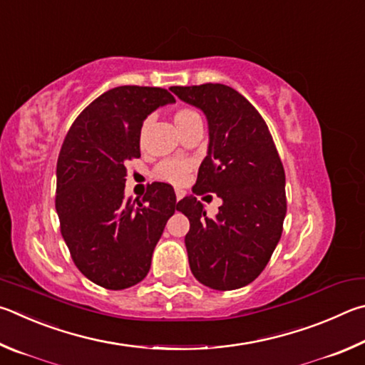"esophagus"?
<instances>
[{
    "mask_svg": "<svg viewBox=\"0 0 365 365\" xmlns=\"http://www.w3.org/2000/svg\"><path fill=\"white\" fill-rule=\"evenodd\" d=\"M175 194H176V200H181L186 192H184L182 189H175Z\"/></svg>",
    "mask_w": 365,
    "mask_h": 365,
    "instance_id": "1",
    "label": "esophagus"
}]
</instances>
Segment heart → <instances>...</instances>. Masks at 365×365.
Segmentation results:
<instances>
[{"label":"heart","instance_id":"b5f03b06","mask_svg":"<svg viewBox=\"0 0 365 365\" xmlns=\"http://www.w3.org/2000/svg\"><path fill=\"white\" fill-rule=\"evenodd\" d=\"M195 117H199V115H197L194 110H190V108H179V110L175 113V123L176 126H181L182 123H186V121L192 120ZM190 166H192V163L186 158H170L160 163L155 168V171H153V175L163 182L182 184L189 176Z\"/></svg>","mask_w":365,"mask_h":365}]
</instances>
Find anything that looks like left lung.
I'll return each instance as SVG.
<instances>
[{"label":"left lung","instance_id":"8db88e82","mask_svg":"<svg viewBox=\"0 0 365 365\" xmlns=\"http://www.w3.org/2000/svg\"><path fill=\"white\" fill-rule=\"evenodd\" d=\"M170 89L207 117L208 150L195 187L197 194L215 192L222 200L215 218H208L194 195L178 203L190 222L184 239L190 271L213 290L240 289L263 272L282 235V162L263 117L231 86Z\"/></svg>","mask_w":365,"mask_h":365}]
</instances>
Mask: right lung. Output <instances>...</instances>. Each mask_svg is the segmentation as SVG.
<instances>
[{
  "mask_svg": "<svg viewBox=\"0 0 365 365\" xmlns=\"http://www.w3.org/2000/svg\"><path fill=\"white\" fill-rule=\"evenodd\" d=\"M175 98L163 88L118 86L73 121L57 158L56 212L75 266L108 290L143 280L170 216V184L152 182L143 200L125 197L126 162L140 157L144 120Z\"/></svg>",
  "mask_w": 365,
  "mask_h": 365,
  "instance_id": "add662e5",
  "label": "right lung"
}]
</instances>
